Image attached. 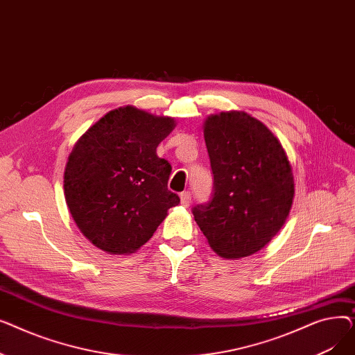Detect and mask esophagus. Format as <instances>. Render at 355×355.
Wrapping results in <instances>:
<instances>
[{"label": "esophagus", "mask_w": 355, "mask_h": 355, "mask_svg": "<svg viewBox=\"0 0 355 355\" xmlns=\"http://www.w3.org/2000/svg\"><path fill=\"white\" fill-rule=\"evenodd\" d=\"M180 198H181V204L184 207H189L190 202H191V193L190 191H184L180 194Z\"/></svg>", "instance_id": "34e87169"}]
</instances>
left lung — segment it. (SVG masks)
I'll list each match as a JSON object with an SVG mask.
<instances>
[{"instance_id": "left-lung-1", "label": "left lung", "mask_w": 355, "mask_h": 355, "mask_svg": "<svg viewBox=\"0 0 355 355\" xmlns=\"http://www.w3.org/2000/svg\"><path fill=\"white\" fill-rule=\"evenodd\" d=\"M214 182L193 214L210 248L246 257L281 230L293 200V174L281 142L245 112H221L204 123Z\"/></svg>"}]
</instances>
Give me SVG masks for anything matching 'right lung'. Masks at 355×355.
<instances>
[{
	"instance_id": "right-lung-1",
	"label": "right lung",
	"mask_w": 355,
	"mask_h": 355,
	"mask_svg": "<svg viewBox=\"0 0 355 355\" xmlns=\"http://www.w3.org/2000/svg\"><path fill=\"white\" fill-rule=\"evenodd\" d=\"M173 118L132 106L110 110L74 145L64 170L73 220L96 248L134 253L180 197L168 190L171 164L157 155Z\"/></svg>"
}]
</instances>
